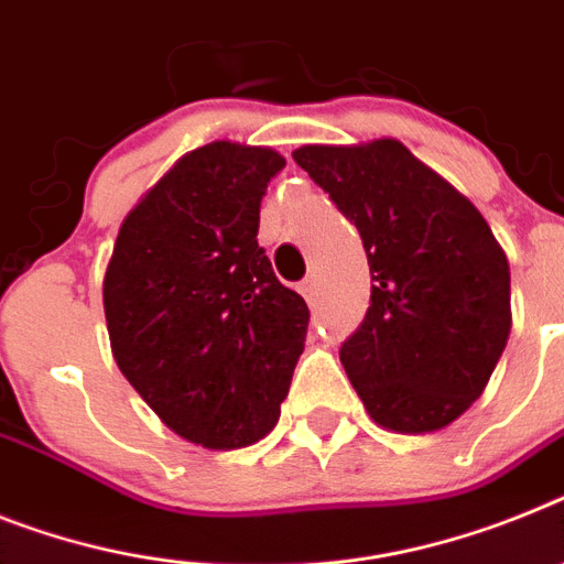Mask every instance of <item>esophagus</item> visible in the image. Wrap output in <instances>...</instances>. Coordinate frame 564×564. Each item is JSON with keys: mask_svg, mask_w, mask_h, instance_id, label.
I'll use <instances>...</instances> for the list:
<instances>
[{"mask_svg": "<svg viewBox=\"0 0 564 564\" xmlns=\"http://www.w3.org/2000/svg\"><path fill=\"white\" fill-rule=\"evenodd\" d=\"M297 290H301V295L306 297V301H315V295H318V283H315V278H304V281H301V286H297Z\"/></svg>", "mask_w": 564, "mask_h": 564, "instance_id": "esophagus-1", "label": "esophagus"}]
</instances>
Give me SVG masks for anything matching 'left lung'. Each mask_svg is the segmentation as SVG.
<instances>
[{
  "mask_svg": "<svg viewBox=\"0 0 564 564\" xmlns=\"http://www.w3.org/2000/svg\"><path fill=\"white\" fill-rule=\"evenodd\" d=\"M295 163L361 235L370 310L340 364L376 424L433 433L485 390L510 335V267L479 209L399 140L304 145Z\"/></svg>",
  "mask_w": 564,
  "mask_h": 564,
  "instance_id": "left-lung-1",
  "label": "left lung"
}]
</instances>
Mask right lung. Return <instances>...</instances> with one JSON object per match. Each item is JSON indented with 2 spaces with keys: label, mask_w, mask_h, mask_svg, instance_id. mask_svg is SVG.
I'll use <instances>...</instances> for the list:
<instances>
[{
  "label": "right lung",
  "mask_w": 564,
  "mask_h": 564,
  "mask_svg": "<svg viewBox=\"0 0 564 564\" xmlns=\"http://www.w3.org/2000/svg\"><path fill=\"white\" fill-rule=\"evenodd\" d=\"M286 160L209 143L122 220L102 283L117 367L177 435L212 451L278 424L310 306L258 246L260 200Z\"/></svg>",
  "instance_id": "right-lung-1"
}]
</instances>
